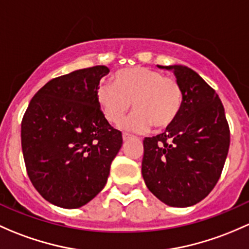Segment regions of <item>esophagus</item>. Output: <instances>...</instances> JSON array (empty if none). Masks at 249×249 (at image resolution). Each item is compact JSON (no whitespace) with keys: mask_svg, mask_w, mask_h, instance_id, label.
I'll list each match as a JSON object with an SVG mask.
<instances>
[{"mask_svg":"<svg viewBox=\"0 0 249 249\" xmlns=\"http://www.w3.org/2000/svg\"><path fill=\"white\" fill-rule=\"evenodd\" d=\"M133 136H131V135H129V133H123V141H124V142H126V141H129L130 138H132Z\"/></svg>","mask_w":249,"mask_h":249,"instance_id":"esophagus-1","label":"esophagus"}]
</instances>
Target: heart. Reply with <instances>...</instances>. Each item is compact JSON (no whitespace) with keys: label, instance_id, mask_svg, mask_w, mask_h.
Returning a JSON list of instances; mask_svg holds the SVG:
<instances>
[{"label":"heart","instance_id":"1","mask_svg":"<svg viewBox=\"0 0 249 249\" xmlns=\"http://www.w3.org/2000/svg\"><path fill=\"white\" fill-rule=\"evenodd\" d=\"M113 83L98 86L95 98L104 116L112 124H119L127 112L136 109L123 127L130 131H145L171 126L182 108V89L175 78L163 77L156 70L132 67L114 74Z\"/></svg>","mask_w":249,"mask_h":249}]
</instances>
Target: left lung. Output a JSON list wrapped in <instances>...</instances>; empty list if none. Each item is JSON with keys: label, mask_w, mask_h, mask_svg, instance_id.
<instances>
[{"label": "left lung", "mask_w": 249, "mask_h": 249, "mask_svg": "<svg viewBox=\"0 0 249 249\" xmlns=\"http://www.w3.org/2000/svg\"><path fill=\"white\" fill-rule=\"evenodd\" d=\"M158 68L173 71L184 100L166 131L143 141L142 175L162 203L187 208L203 200L218 181L229 150V125L219 96L195 70Z\"/></svg>", "instance_id": "8db88e82"}]
</instances>
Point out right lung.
<instances>
[{
	"instance_id": "1",
	"label": "right lung",
	"mask_w": 249,
	"mask_h": 249,
	"mask_svg": "<svg viewBox=\"0 0 249 249\" xmlns=\"http://www.w3.org/2000/svg\"><path fill=\"white\" fill-rule=\"evenodd\" d=\"M105 65L49 81L32 98L21 123V146L33 186L44 199L77 209L105 187L122 132L108 124L95 98Z\"/></svg>"
}]
</instances>
